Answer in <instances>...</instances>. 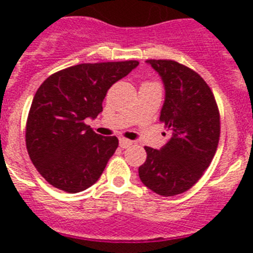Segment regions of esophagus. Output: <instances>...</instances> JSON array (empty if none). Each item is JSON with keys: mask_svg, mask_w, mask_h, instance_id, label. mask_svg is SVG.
Segmentation results:
<instances>
[{"mask_svg": "<svg viewBox=\"0 0 253 253\" xmlns=\"http://www.w3.org/2000/svg\"><path fill=\"white\" fill-rule=\"evenodd\" d=\"M131 144H133V142H131V140L126 139V138H120L119 146L122 147V148H128V147H130Z\"/></svg>", "mask_w": 253, "mask_h": 253, "instance_id": "34e87169", "label": "esophagus"}]
</instances>
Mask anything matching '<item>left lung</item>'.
Here are the masks:
<instances>
[{
    "label": "left lung",
    "instance_id": "obj_1",
    "mask_svg": "<svg viewBox=\"0 0 253 253\" xmlns=\"http://www.w3.org/2000/svg\"><path fill=\"white\" fill-rule=\"evenodd\" d=\"M165 84L160 122L171 131L161 151L144 147L139 177L162 196L182 194L200 180L213 161L220 137V115L213 91L195 71L171 59H148Z\"/></svg>",
    "mask_w": 253,
    "mask_h": 253
}]
</instances>
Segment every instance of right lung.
I'll list each match as a JSON object with an SVG mask.
<instances>
[{"label": "right lung", "instance_id": "obj_1", "mask_svg": "<svg viewBox=\"0 0 253 253\" xmlns=\"http://www.w3.org/2000/svg\"><path fill=\"white\" fill-rule=\"evenodd\" d=\"M138 64H77L40 84L26 120L25 142L31 162L51 186L75 194L99 180L119 140L96 134L84 120L101 113L107 90Z\"/></svg>", "mask_w": 253, "mask_h": 253}]
</instances>
